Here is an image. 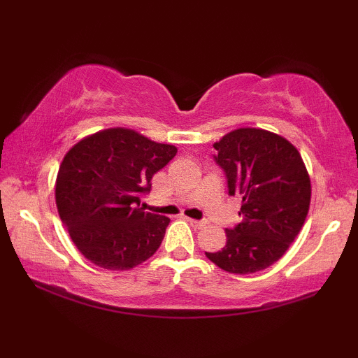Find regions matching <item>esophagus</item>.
<instances>
[{
	"label": "esophagus",
	"instance_id": "obj_1",
	"mask_svg": "<svg viewBox=\"0 0 358 358\" xmlns=\"http://www.w3.org/2000/svg\"><path fill=\"white\" fill-rule=\"evenodd\" d=\"M186 221L191 224L192 227H196V229H201V227H203L205 226V221H197V220H191V217H186Z\"/></svg>",
	"mask_w": 358,
	"mask_h": 358
}]
</instances>
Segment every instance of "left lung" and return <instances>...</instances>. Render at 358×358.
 <instances>
[{
    "label": "left lung",
    "mask_w": 358,
    "mask_h": 358,
    "mask_svg": "<svg viewBox=\"0 0 358 358\" xmlns=\"http://www.w3.org/2000/svg\"><path fill=\"white\" fill-rule=\"evenodd\" d=\"M213 147L229 196L241 197V222L226 229L221 251L205 256L229 273H256L281 259L301 230L311 201L310 175L294 145L273 132L235 129Z\"/></svg>",
    "instance_id": "8db88e82"
}]
</instances>
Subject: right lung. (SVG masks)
Masks as SVG:
<instances>
[{
	"mask_svg": "<svg viewBox=\"0 0 358 358\" xmlns=\"http://www.w3.org/2000/svg\"><path fill=\"white\" fill-rule=\"evenodd\" d=\"M177 155L136 131L113 128L76 143L59 166V217L85 257L106 270H129L161 246L167 216L141 208L151 178Z\"/></svg>",
	"mask_w": 358,
	"mask_h": 358,
	"instance_id": "right-lung-1",
	"label": "right lung"
}]
</instances>
